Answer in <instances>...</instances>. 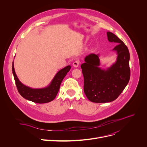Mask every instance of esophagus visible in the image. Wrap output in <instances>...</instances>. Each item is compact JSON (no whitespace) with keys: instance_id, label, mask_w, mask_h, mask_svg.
Segmentation results:
<instances>
[{"instance_id":"obj_1","label":"esophagus","mask_w":147,"mask_h":147,"mask_svg":"<svg viewBox=\"0 0 147 147\" xmlns=\"http://www.w3.org/2000/svg\"><path fill=\"white\" fill-rule=\"evenodd\" d=\"M80 63V61L78 60H76L73 62V66L75 67H77Z\"/></svg>"}]
</instances>
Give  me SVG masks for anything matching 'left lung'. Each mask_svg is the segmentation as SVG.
Here are the masks:
<instances>
[{"mask_svg": "<svg viewBox=\"0 0 147 147\" xmlns=\"http://www.w3.org/2000/svg\"><path fill=\"white\" fill-rule=\"evenodd\" d=\"M108 39L117 45L113 48L117 61L107 70H102L98 55L91 53L81 66L84 76V91L87 98L95 103L115 100L126 87L130 77V53L127 46L114 34L108 32Z\"/></svg>", "mask_w": 147, "mask_h": 147, "instance_id": "1", "label": "left lung"}]
</instances>
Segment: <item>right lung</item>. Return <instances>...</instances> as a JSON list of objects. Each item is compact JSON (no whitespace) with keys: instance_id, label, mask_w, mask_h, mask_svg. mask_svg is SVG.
<instances>
[{"instance_id":"right-lung-1","label":"right lung","mask_w":147,"mask_h":147,"mask_svg":"<svg viewBox=\"0 0 147 147\" xmlns=\"http://www.w3.org/2000/svg\"><path fill=\"white\" fill-rule=\"evenodd\" d=\"M70 69L71 66H67L60 70L53 78L51 84L47 88L32 89L23 85L19 81L14 71L13 62L12 64V71L19 94L24 98L37 103H48L55 98L59 90L62 80L70 71Z\"/></svg>"}]
</instances>
